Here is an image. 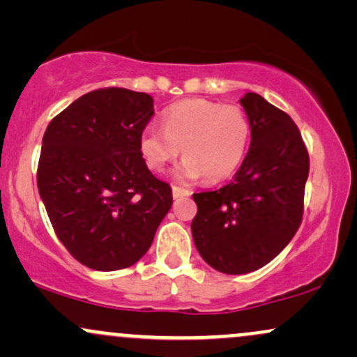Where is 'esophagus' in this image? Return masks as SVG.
<instances>
[{
	"mask_svg": "<svg viewBox=\"0 0 357 357\" xmlns=\"http://www.w3.org/2000/svg\"><path fill=\"white\" fill-rule=\"evenodd\" d=\"M191 191L186 190V188H181V186H173V198L178 199V198H183V196H190Z\"/></svg>",
	"mask_w": 357,
	"mask_h": 357,
	"instance_id": "1",
	"label": "esophagus"
}]
</instances>
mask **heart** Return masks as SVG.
<instances>
[{
	"label": "heart",
	"instance_id": "obj_1",
	"mask_svg": "<svg viewBox=\"0 0 357 357\" xmlns=\"http://www.w3.org/2000/svg\"><path fill=\"white\" fill-rule=\"evenodd\" d=\"M252 127L238 105L191 99L171 105L162 114V129L146 127L139 151L151 171H162L183 149L186 159L176 169L184 181L218 183L235 174L250 146Z\"/></svg>",
	"mask_w": 357,
	"mask_h": 357
}]
</instances>
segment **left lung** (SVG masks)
I'll return each mask as SVG.
<instances>
[{"label":"left lung","instance_id":"8db88e82","mask_svg":"<svg viewBox=\"0 0 357 357\" xmlns=\"http://www.w3.org/2000/svg\"><path fill=\"white\" fill-rule=\"evenodd\" d=\"M240 104L252 127L240 169L220 190L192 195L196 250L228 275L261 268L289 245L301 227L309 176V153L290 116L255 92Z\"/></svg>","mask_w":357,"mask_h":357}]
</instances>
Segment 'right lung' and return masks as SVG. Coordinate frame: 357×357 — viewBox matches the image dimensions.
I'll list each match as a JSON object with an SVG mask.
<instances>
[{
    "label": "right lung",
    "instance_id": "right-lung-1",
    "mask_svg": "<svg viewBox=\"0 0 357 357\" xmlns=\"http://www.w3.org/2000/svg\"><path fill=\"white\" fill-rule=\"evenodd\" d=\"M153 97L109 87L52 119L38 161V191L63 247L85 267L134 265L173 204L171 186L147 169L139 139Z\"/></svg>",
    "mask_w": 357,
    "mask_h": 357
}]
</instances>
